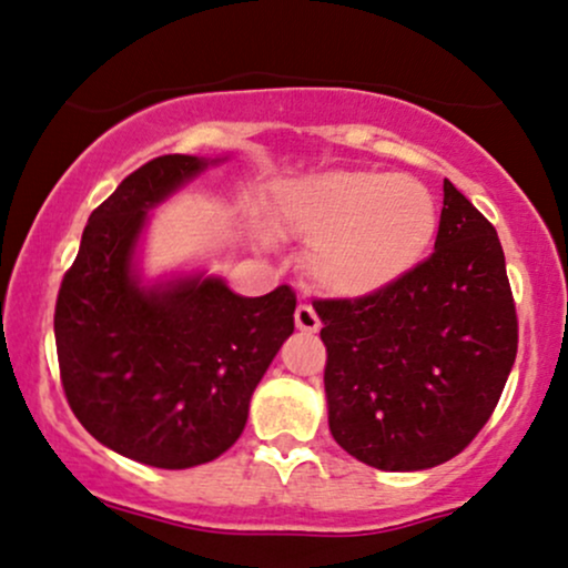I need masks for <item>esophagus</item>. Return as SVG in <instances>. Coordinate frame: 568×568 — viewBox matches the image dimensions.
I'll return each mask as SVG.
<instances>
[{
  "mask_svg": "<svg viewBox=\"0 0 568 568\" xmlns=\"http://www.w3.org/2000/svg\"><path fill=\"white\" fill-rule=\"evenodd\" d=\"M295 324H297L300 332H311V335H313V332L322 329V322H318L316 311H313L311 303H300V305H297V311H295Z\"/></svg>",
  "mask_w": 568,
  "mask_h": 568,
  "instance_id": "34e87169",
  "label": "esophagus"
}]
</instances>
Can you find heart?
Masks as SVG:
<instances>
[{
  "label": "heart",
  "mask_w": 568,
  "mask_h": 568,
  "mask_svg": "<svg viewBox=\"0 0 568 568\" xmlns=\"http://www.w3.org/2000/svg\"><path fill=\"white\" fill-rule=\"evenodd\" d=\"M430 191L409 175L332 170L286 180L273 199V229L311 244L326 290L364 297L402 282L436 236Z\"/></svg>",
  "instance_id": "heart-1"
}]
</instances>
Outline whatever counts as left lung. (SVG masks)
<instances>
[{
	"label": "left lung",
	"mask_w": 568,
	"mask_h": 568,
	"mask_svg": "<svg viewBox=\"0 0 568 568\" xmlns=\"http://www.w3.org/2000/svg\"><path fill=\"white\" fill-rule=\"evenodd\" d=\"M329 430L379 470L457 457L503 396L518 351L495 225L444 180L436 250L375 295L313 300Z\"/></svg>",
	"instance_id": "8db88e82"
}]
</instances>
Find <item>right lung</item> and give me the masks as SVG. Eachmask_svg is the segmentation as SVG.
Instances as JSON below:
<instances>
[{
	"label": "right lung",
	"mask_w": 568,
	"mask_h": 568,
	"mask_svg": "<svg viewBox=\"0 0 568 568\" xmlns=\"http://www.w3.org/2000/svg\"><path fill=\"white\" fill-rule=\"evenodd\" d=\"M206 159L166 153L126 175L87 220L60 282L55 345L63 393L90 436L153 468L183 470L229 452L286 337L297 297H239L220 278L140 286L132 255L151 206Z\"/></svg>",
	"instance_id": "add662e5"
}]
</instances>
